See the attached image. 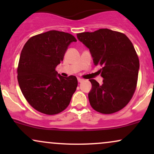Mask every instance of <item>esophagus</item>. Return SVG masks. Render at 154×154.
<instances>
[{"mask_svg":"<svg viewBox=\"0 0 154 154\" xmlns=\"http://www.w3.org/2000/svg\"><path fill=\"white\" fill-rule=\"evenodd\" d=\"M77 80H78V82H82L83 81V79H81L79 78V77H78V78H77Z\"/></svg>","mask_w":154,"mask_h":154,"instance_id":"obj_1","label":"esophagus"}]
</instances>
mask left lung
Masks as SVG:
<instances>
[{
    "instance_id": "8db88e82",
    "label": "left lung",
    "mask_w": 154,
    "mask_h": 154,
    "mask_svg": "<svg viewBox=\"0 0 154 154\" xmlns=\"http://www.w3.org/2000/svg\"><path fill=\"white\" fill-rule=\"evenodd\" d=\"M77 37L90 49L95 65L102 66L99 72L103 84L90 79L92 108L104 114L120 111L132 99L137 87L140 63L132 42L123 33L109 29L78 33Z\"/></svg>"
}]
</instances>
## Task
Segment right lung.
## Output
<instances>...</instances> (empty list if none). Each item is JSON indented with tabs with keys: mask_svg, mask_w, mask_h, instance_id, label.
Wrapping results in <instances>:
<instances>
[{
	"mask_svg": "<svg viewBox=\"0 0 154 154\" xmlns=\"http://www.w3.org/2000/svg\"><path fill=\"white\" fill-rule=\"evenodd\" d=\"M76 41L69 33L51 30L32 36L23 47L17 79L26 101L39 112L54 115L69 104L77 79L57 76L56 67L63 61L69 45Z\"/></svg>",
	"mask_w": 154,
	"mask_h": 154,
	"instance_id": "obj_1",
	"label": "right lung"
}]
</instances>
